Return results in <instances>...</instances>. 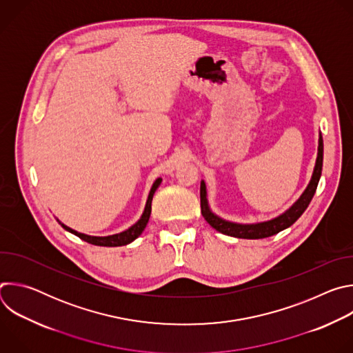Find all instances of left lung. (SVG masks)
<instances>
[{"label": "left lung", "mask_w": 353, "mask_h": 353, "mask_svg": "<svg viewBox=\"0 0 353 353\" xmlns=\"http://www.w3.org/2000/svg\"><path fill=\"white\" fill-rule=\"evenodd\" d=\"M323 154H324V143H323V137L320 134L319 137V152H317V159H316V166L313 170V176L310 179V183L307 184L306 190L303 191V194L300 195V198L296 201V203L282 215L271 219V221H265V222H260V223H250V225H244V223H234V222H229L225 221L222 218H219L218 215H215L208 205V199H207V185L204 183V180L201 181V188H199V196H201V214L205 218V221L218 232L232 236V237H239V239H264V237H270L274 236L276 233H279L281 230L292 226L300 216L306 211V208L309 207L310 201L317 190L320 177H321V170H323Z\"/></svg>", "instance_id": "1"}]
</instances>
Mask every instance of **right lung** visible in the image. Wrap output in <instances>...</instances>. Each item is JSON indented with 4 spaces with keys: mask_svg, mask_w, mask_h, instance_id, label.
I'll return each mask as SVG.
<instances>
[{
    "mask_svg": "<svg viewBox=\"0 0 353 353\" xmlns=\"http://www.w3.org/2000/svg\"><path fill=\"white\" fill-rule=\"evenodd\" d=\"M162 183V179H157L155 183L152 184V188H150L149 191V195H148V199H146V204H145V210H143V214L142 216L139 218V221L137 223H134L131 228H128L127 230L121 232V233H117V234H112V236H89V234H83V233H79L68 226H65L64 223H61L59 219V223L68 232L74 233L75 236H78L79 239L90 243V244H94V245H103V247H117V245H125V244H130L131 241H134L142 232L143 229L146 228V223L149 221V216H150V211H152V198H154V194L157 191V188L161 185Z\"/></svg>",
    "mask_w": 353,
    "mask_h": 353,
    "instance_id": "1",
    "label": "right lung"
}]
</instances>
